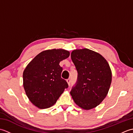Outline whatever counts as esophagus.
Wrapping results in <instances>:
<instances>
[{"label": "esophagus", "mask_w": 133, "mask_h": 133, "mask_svg": "<svg viewBox=\"0 0 133 133\" xmlns=\"http://www.w3.org/2000/svg\"><path fill=\"white\" fill-rule=\"evenodd\" d=\"M67 83H68L69 85H70V83H71V79H70V78L69 79H67Z\"/></svg>", "instance_id": "esophagus-1"}]
</instances>
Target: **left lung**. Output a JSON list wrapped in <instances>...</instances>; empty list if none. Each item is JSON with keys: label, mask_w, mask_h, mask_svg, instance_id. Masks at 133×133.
I'll return each instance as SVG.
<instances>
[{"label": "left lung", "mask_w": 133, "mask_h": 133, "mask_svg": "<svg viewBox=\"0 0 133 133\" xmlns=\"http://www.w3.org/2000/svg\"><path fill=\"white\" fill-rule=\"evenodd\" d=\"M71 58L78 78L70 94L81 108H94L105 98L109 90L112 78L109 64L99 54L87 49L74 50Z\"/></svg>", "instance_id": "8db88e82"}]
</instances>
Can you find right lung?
<instances>
[{
    "mask_svg": "<svg viewBox=\"0 0 133 133\" xmlns=\"http://www.w3.org/2000/svg\"><path fill=\"white\" fill-rule=\"evenodd\" d=\"M70 55L63 49L46 50L36 55L24 70L23 86L32 104L39 109L53 106L69 87L61 78L63 68L59 63Z\"/></svg>",
    "mask_w": 133,
    "mask_h": 133,
    "instance_id": "obj_1",
    "label": "right lung"
}]
</instances>
